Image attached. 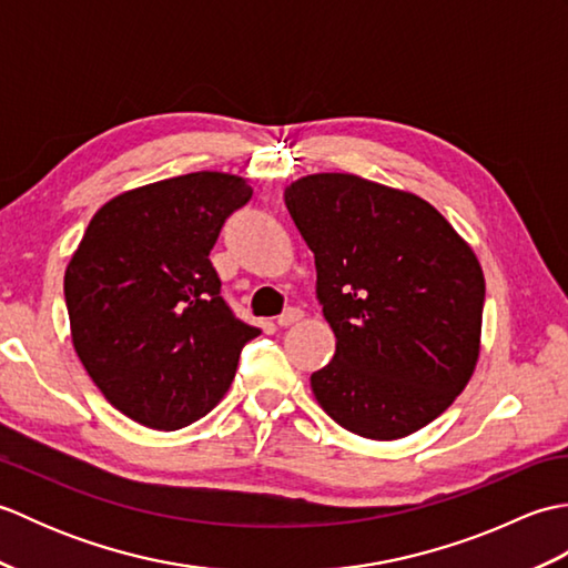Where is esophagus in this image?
Segmentation results:
<instances>
[{"label": "esophagus", "mask_w": 568, "mask_h": 568, "mask_svg": "<svg viewBox=\"0 0 568 568\" xmlns=\"http://www.w3.org/2000/svg\"><path fill=\"white\" fill-rule=\"evenodd\" d=\"M303 320V310L300 307H287L283 315H277V327H291V324H295V322H300Z\"/></svg>", "instance_id": "esophagus-1"}]
</instances>
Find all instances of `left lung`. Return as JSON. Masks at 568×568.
Masks as SVG:
<instances>
[{
	"label": "left lung",
	"instance_id": "left-lung-1",
	"mask_svg": "<svg viewBox=\"0 0 568 568\" xmlns=\"http://www.w3.org/2000/svg\"><path fill=\"white\" fill-rule=\"evenodd\" d=\"M285 207L315 253L336 336L310 378L317 403L366 439L427 427L478 364L486 281L474 248L427 200L352 173L295 180Z\"/></svg>",
	"mask_w": 568,
	"mask_h": 568
}]
</instances>
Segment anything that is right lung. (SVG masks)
<instances>
[{"mask_svg":"<svg viewBox=\"0 0 568 568\" xmlns=\"http://www.w3.org/2000/svg\"><path fill=\"white\" fill-rule=\"evenodd\" d=\"M246 178L200 171L126 190L94 212L65 268L70 336L119 413L173 432L204 417L261 329L234 317L210 261Z\"/></svg>","mask_w":568,"mask_h":568,"instance_id":"right-lung-1","label":"right lung"}]
</instances>
